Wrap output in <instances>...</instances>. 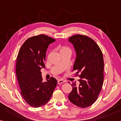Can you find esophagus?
I'll return each instance as SVG.
<instances>
[{"label":"esophagus","mask_w":121,"mask_h":121,"mask_svg":"<svg viewBox=\"0 0 121 121\" xmlns=\"http://www.w3.org/2000/svg\"><path fill=\"white\" fill-rule=\"evenodd\" d=\"M64 82V80H62V79H58V81H57V82H58V84H62V83H63Z\"/></svg>","instance_id":"34e87169"}]
</instances>
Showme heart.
Wrapping results in <instances>:
<instances>
[{"instance_id": "obj_1", "label": "heart", "mask_w": 121, "mask_h": 121, "mask_svg": "<svg viewBox=\"0 0 121 121\" xmlns=\"http://www.w3.org/2000/svg\"><path fill=\"white\" fill-rule=\"evenodd\" d=\"M61 51H70V49L69 48L66 47H63L60 49V52H61Z\"/></svg>"}]
</instances>
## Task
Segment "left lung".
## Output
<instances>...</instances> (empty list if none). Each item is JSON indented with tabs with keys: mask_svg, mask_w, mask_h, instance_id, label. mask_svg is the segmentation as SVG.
I'll use <instances>...</instances> for the list:
<instances>
[{
	"mask_svg": "<svg viewBox=\"0 0 121 121\" xmlns=\"http://www.w3.org/2000/svg\"><path fill=\"white\" fill-rule=\"evenodd\" d=\"M68 41L76 52L73 65L76 74L79 73L80 84H72V91L68 95L69 101L77 106L85 108L96 100L104 82V62L102 53L93 39L86 36L75 35Z\"/></svg>",
	"mask_w": 121,
	"mask_h": 121,
	"instance_id": "left-lung-1",
	"label": "left lung"
}]
</instances>
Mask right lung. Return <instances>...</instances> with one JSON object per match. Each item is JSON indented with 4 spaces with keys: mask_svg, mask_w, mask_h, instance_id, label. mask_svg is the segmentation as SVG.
<instances>
[{
    "mask_svg": "<svg viewBox=\"0 0 121 121\" xmlns=\"http://www.w3.org/2000/svg\"><path fill=\"white\" fill-rule=\"evenodd\" d=\"M56 40L44 35L28 39L18 53L16 74L21 95L35 108L43 106L50 100L57 84L55 78L43 82L41 69L45 68L46 53L49 44Z\"/></svg>",
    "mask_w": 121,
    "mask_h": 121,
    "instance_id": "add662e5",
    "label": "right lung"
}]
</instances>
